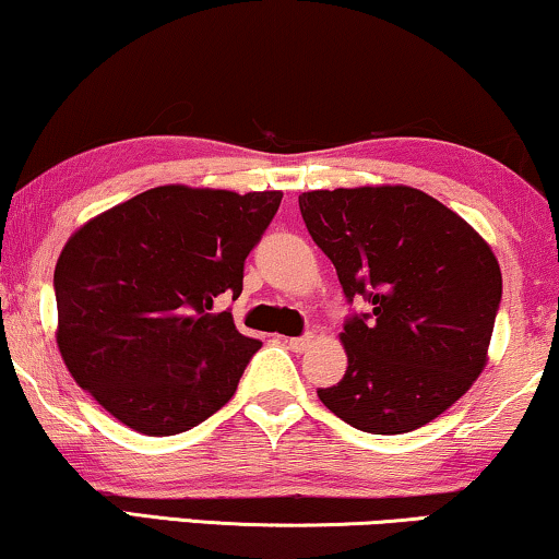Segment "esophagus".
Masks as SVG:
<instances>
[{
	"mask_svg": "<svg viewBox=\"0 0 559 559\" xmlns=\"http://www.w3.org/2000/svg\"><path fill=\"white\" fill-rule=\"evenodd\" d=\"M312 341H316V335L305 333V335H300V338H287V346H289V350H295V354H302V350L310 348Z\"/></svg>",
	"mask_w": 559,
	"mask_h": 559,
	"instance_id": "obj_1",
	"label": "esophagus"
}]
</instances>
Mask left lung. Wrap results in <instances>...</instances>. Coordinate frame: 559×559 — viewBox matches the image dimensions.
<instances>
[{
  "label": "left lung",
  "mask_w": 559,
  "mask_h": 559,
  "mask_svg": "<svg viewBox=\"0 0 559 559\" xmlns=\"http://www.w3.org/2000/svg\"><path fill=\"white\" fill-rule=\"evenodd\" d=\"M300 213L348 302V369L318 389L343 423L373 435L417 430L468 392L486 366L501 270L493 251L432 195L407 186L310 190Z\"/></svg>",
  "instance_id": "left-lung-1"
}]
</instances>
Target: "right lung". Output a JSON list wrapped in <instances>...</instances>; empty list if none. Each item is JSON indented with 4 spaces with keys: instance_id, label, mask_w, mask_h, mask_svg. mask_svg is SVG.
<instances>
[{
    "instance_id": "obj_1",
    "label": "right lung",
    "mask_w": 559,
    "mask_h": 559,
    "mask_svg": "<svg viewBox=\"0 0 559 559\" xmlns=\"http://www.w3.org/2000/svg\"><path fill=\"white\" fill-rule=\"evenodd\" d=\"M280 190H144L91 218L56 264L58 348L75 384L132 430L186 432L231 400L257 338L221 295H241L243 262Z\"/></svg>"
}]
</instances>
